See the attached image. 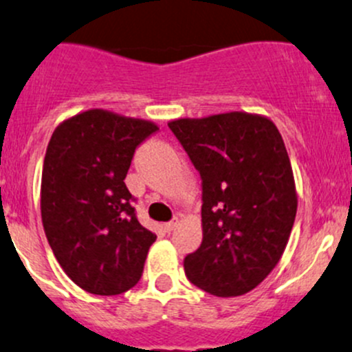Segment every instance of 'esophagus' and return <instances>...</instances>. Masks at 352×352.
<instances>
[{"label":"esophagus","instance_id":"1","mask_svg":"<svg viewBox=\"0 0 352 352\" xmlns=\"http://www.w3.org/2000/svg\"><path fill=\"white\" fill-rule=\"evenodd\" d=\"M177 226V220H173V221H169V223H164V230L166 232H173V230H175Z\"/></svg>","mask_w":352,"mask_h":352}]
</instances>
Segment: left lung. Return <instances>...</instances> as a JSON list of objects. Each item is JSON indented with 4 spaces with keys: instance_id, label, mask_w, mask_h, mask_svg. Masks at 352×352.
Instances as JSON below:
<instances>
[{
    "instance_id": "obj_1",
    "label": "left lung",
    "mask_w": 352,
    "mask_h": 352,
    "mask_svg": "<svg viewBox=\"0 0 352 352\" xmlns=\"http://www.w3.org/2000/svg\"><path fill=\"white\" fill-rule=\"evenodd\" d=\"M168 126L203 179V241L184 258L186 277L211 296H243L280 262L296 220L280 132L268 117L238 111Z\"/></svg>"
}]
</instances>
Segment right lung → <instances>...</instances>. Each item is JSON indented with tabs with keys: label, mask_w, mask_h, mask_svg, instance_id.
<instances>
[{
	"label": "right lung",
	"mask_w": 352,
	"mask_h": 352,
	"mask_svg": "<svg viewBox=\"0 0 352 352\" xmlns=\"http://www.w3.org/2000/svg\"><path fill=\"white\" fill-rule=\"evenodd\" d=\"M160 127L89 109L56 126L41 171L45 235L80 289L117 296L141 278L156 235L138 221L126 179L135 147Z\"/></svg>",
	"instance_id": "right-lung-1"
}]
</instances>
